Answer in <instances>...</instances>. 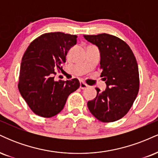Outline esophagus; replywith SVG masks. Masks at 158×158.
Returning a JSON list of instances; mask_svg holds the SVG:
<instances>
[{
	"label": "esophagus",
	"mask_w": 158,
	"mask_h": 158,
	"mask_svg": "<svg viewBox=\"0 0 158 158\" xmlns=\"http://www.w3.org/2000/svg\"><path fill=\"white\" fill-rule=\"evenodd\" d=\"M88 87V85L87 84H85V82H83V81H81L80 82V88L81 89H85V88H87Z\"/></svg>",
	"instance_id": "1"
}]
</instances>
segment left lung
Returning a JSON list of instances; mask_svg holds the SVG:
<instances>
[{"label": "left lung", "mask_w": 158, "mask_h": 158, "mask_svg": "<svg viewBox=\"0 0 158 158\" xmlns=\"http://www.w3.org/2000/svg\"><path fill=\"white\" fill-rule=\"evenodd\" d=\"M100 52L101 77L106 89L97 88V97L88 101V109L101 122H114L128 113L139 91V79L137 61L125 41L116 36L102 33L84 35Z\"/></svg>", "instance_id": "left-lung-1"}]
</instances>
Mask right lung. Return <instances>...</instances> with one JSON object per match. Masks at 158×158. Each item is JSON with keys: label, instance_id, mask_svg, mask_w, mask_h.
I'll return each mask as SVG.
<instances>
[{"label": "right lung", "instance_id": "1", "mask_svg": "<svg viewBox=\"0 0 158 158\" xmlns=\"http://www.w3.org/2000/svg\"><path fill=\"white\" fill-rule=\"evenodd\" d=\"M77 38L60 32L43 34L30 43L23 54L19 89L29 107L40 117L50 118L59 114L68 96L80 86L77 79L54 80L56 70L62 69Z\"/></svg>", "mask_w": 158, "mask_h": 158}]
</instances>
